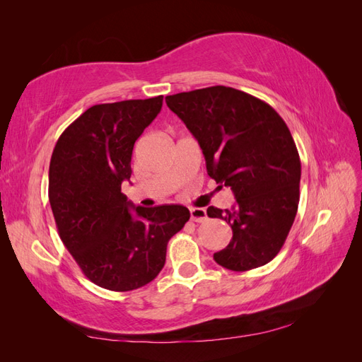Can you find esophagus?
Listing matches in <instances>:
<instances>
[{
    "mask_svg": "<svg viewBox=\"0 0 362 362\" xmlns=\"http://www.w3.org/2000/svg\"><path fill=\"white\" fill-rule=\"evenodd\" d=\"M190 218L193 222H205L206 211L204 208H190Z\"/></svg>",
    "mask_w": 362,
    "mask_h": 362,
    "instance_id": "34e87169",
    "label": "esophagus"
}]
</instances>
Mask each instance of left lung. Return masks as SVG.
<instances>
[{
  "mask_svg": "<svg viewBox=\"0 0 362 362\" xmlns=\"http://www.w3.org/2000/svg\"><path fill=\"white\" fill-rule=\"evenodd\" d=\"M166 104L198 140L208 175L237 199L231 210H206L233 228L214 261L234 272L267 264L299 205L300 158L287 124L267 103L225 86L170 95Z\"/></svg>",
  "mask_w": 362,
  "mask_h": 362,
  "instance_id": "left-lung-1",
  "label": "left lung"
}]
</instances>
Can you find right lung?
Here are the masks:
<instances>
[{
	"label": "right lung",
	"mask_w": 362,
	"mask_h": 362,
	"mask_svg": "<svg viewBox=\"0 0 362 362\" xmlns=\"http://www.w3.org/2000/svg\"><path fill=\"white\" fill-rule=\"evenodd\" d=\"M163 96L93 105L63 131L49 163L48 196L63 245L87 279L112 291L146 286L161 272L168 242L184 228L182 205L136 206L122 193L136 140Z\"/></svg>",
	"instance_id": "add662e5"
}]
</instances>
